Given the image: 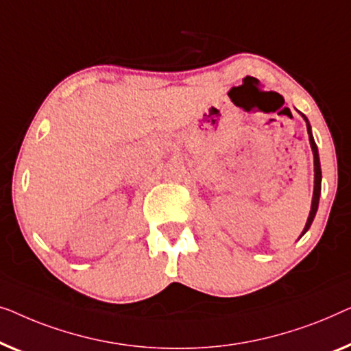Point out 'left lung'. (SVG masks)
Returning a JSON list of instances; mask_svg holds the SVG:
<instances>
[{
    "label": "left lung",
    "instance_id": "1",
    "mask_svg": "<svg viewBox=\"0 0 351 351\" xmlns=\"http://www.w3.org/2000/svg\"><path fill=\"white\" fill-rule=\"evenodd\" d=\"M302 117L307 122V132H308V140H310V146H312V151H313V165H315V187H313V199H312V208H310V215H308V219H307V224H305L304 230H302V235L305 234L310 229V226L313 223V218L315 215H317V210H318V204H319V194H322V165H319V156H318V147H317V143L313 140V135H312V127H310V122L307 117L302 114ZM300 235V237H302Z\"/></svg>",
    "mask_w": 351,
    "mask_h": 351
}]
</instances>
